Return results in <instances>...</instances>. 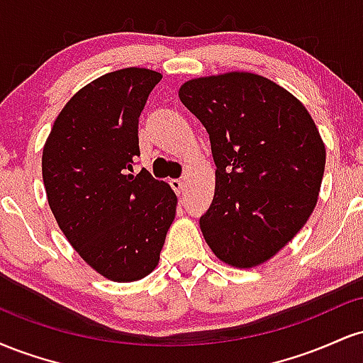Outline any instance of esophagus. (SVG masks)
Instances as JSON below:
<instances>
[{"mask_svg": "<svg viewBox=\"0 0 363 363\" xmlns=\"http://www.w3.org/2000/svg\"><path fill=\"white\" fill-rule=\"evenodd\" d=\"M170 186H172V189L176 191L177 194H181L182 191H184V187H186V182L182 181V179H172V181H170Z\"/></svg>", "mask_w": 363, "mask_h": 363, "instance_id": "34e87169", "label": "esophagus"}]
</instances>
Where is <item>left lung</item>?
<instances>
[{
	"instance_id": "obj_1",
	"label": "left lung",
	"mask_w": 363,
	"mask_h": 363,
	"mask_svg": "<svg viewBox=\"0 0 363 363\" xmlns=\"http://www.w3.org/2000/svg\"><path fill=\"white\" fill-rule=\"evenodd\" d=\"M179 99L206 128L216 165L203 237L225 264L259 266L318 203L326 147L314 119L289 90L247 72L187 80Z\"/></svg>"
}]
</instances>
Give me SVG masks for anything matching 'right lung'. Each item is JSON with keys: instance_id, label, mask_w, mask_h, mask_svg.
<instances>
[{"instance_id": "1", "label": "right lung", "mask_w": 363, "mask_h": 363, "mask_svg": "<svg viewBox=\"0 0 363 363\" xmlns=\"http://www.w3.org/2000/svg\"><path fill=\"white\" fill-rule=\"evenodd\" d=\"M162 74L124 68L102 74L66 102L43 150V179L54 218L90 268L136 281L157 268L177 196L141 170L138 118Z\"/></svg>"}]
</instances>
